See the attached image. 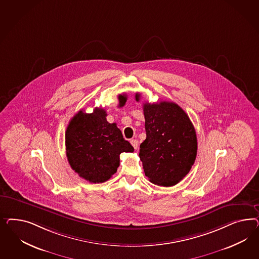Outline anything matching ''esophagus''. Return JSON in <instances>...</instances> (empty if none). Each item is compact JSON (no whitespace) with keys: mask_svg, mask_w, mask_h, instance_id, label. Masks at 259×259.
Returning a JSON list of instances; mask_svg holds the SVG:
<instances>
[{"mask_svg":"<svg viewBox=\"0 0 259 259\" xmlns=\"http://www.w3.org/2000/svg\"><path fill=\"white\" fill-rule=\"evenodd\" d=\"M131 144L133 145V147L135 149H137L138 146H139V141H137V140H131Z\"/></svg>","mask_w":259,"mask_h":259,"instance_id":"esophagus-1","label":"esophagus"}]
</instances>
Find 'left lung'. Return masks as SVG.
<instances>
[{
    "label": "left lung",
    "instance_id": "8db88e82",
    "mask_svg": "<svg viewBox=\"0 0 259 259\" xmlns=\"http://www.w3.org/2000/svg\"><path fill=\"white\" fill-rule=\"evenodd\" d=\"M141 94H136L140 102ZM146 140L140 157L145 176L154 184L170 187L188 174L196 160V130L188 115L175 102L144 103Z\"/></svg>",
    "mask_w": 259,
    "mask_h": 259
}]
</instances>
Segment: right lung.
I'll return each instance as SVG.
<instances>
[{
	"label": "right lung",
	"instance_id": "1",
	"mask_svg": "<svg viewBox=\"0 0 259 259\" xmlns=\"http://www.w3.org/2000/svg\"><path fill=\"white\" fill-rule=\"evenodd\" d=\"M118 106L125 104L127 96L118 95ZM106 111L95 108L93 113L79 110L71 118L65 132L66 156L71 168L91 183L108 181L117 172L119 155L134 152L116 123L106 120Z\"/></svg>",
	"mask_w": 259,
	"mask_h": 259
}]
</instances>
